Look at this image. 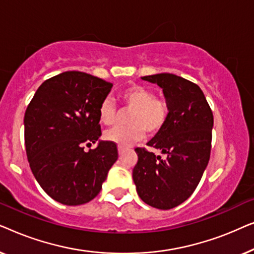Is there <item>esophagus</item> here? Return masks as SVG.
<instances>
[{
    "mask_svg": "<svg viewBox=\"0 0 254 254\" xmlns=\"http://www.w3.org/2000/svg\"><path fill=\"white\" fill-rule=\"evenodd\" d=\"M124 150H125V148L121 147V145H119V147H118V152H119V155L123 154Z\"/></svg>",
    "mask_w": 254,
    "mask_h": 254,
    "instance_id": "obj_1",
    "label": "esophagus"
}]
</instances>
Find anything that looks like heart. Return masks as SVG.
I'll use <instances>...</instances> for the list:
<instances>
[{
    "label": "heart",
    "mask_w": 254,
    "mask_h": 254,
    "mask_svg": "<svg viewBox=\"0 0 254 254\" xmlns=\"http://www.w3.org/2000/svg\"><path fill=\"white\" fill-rule=\"evenodd\" d=\"M121 99L127 109L133 110L129 117V126L114 127L104 133L109 142L127 147L144 137L145 130L156 135L168 123L170 109L166 100L155 97L150 89L143 85L131 84L121 93ZM100 124L111 126L117 118V110L112 99L105 98L98 107Z\"/></svg>",
    "instance_id": "b5f03b06"
}]
</instances>
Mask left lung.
<instances>
[{"label":"left lung","mask_w":254,"mask_h":254,"mask_svg":"<svg viewBox=\"0 0 254 254\" xmlns=\"http://www.w3.org/2000/svg\"><path fill=\"white\" fill-rule=\"evenodd\" d=\"M163 90L170 114L148 145L166 157L136 148L133 180L141 200L168 210L186 201L199 185L210 157L214 117L195 83L169 72L141 77Z\"/></svg>","instance_id":"obj_1"}]
</instances>
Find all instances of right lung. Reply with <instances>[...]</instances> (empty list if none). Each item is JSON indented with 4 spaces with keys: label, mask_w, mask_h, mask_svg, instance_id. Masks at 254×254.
<instances>
[{
    "label": "right lung",
    "mask_w": 254,
    "mask_h": 254,
    "mask_svg": "<svg viewBox=\"0 0 254 254\" xmlns=\"http://www.w3.org/2000/svg\"><path fill=\"white\" fill-rule=\"evenodd\" d=\"M113 84L82 71H64L45 81L24 117L30 168L58 202L78 206L98 195L118 159L117 144L99 140L98 107ZM98 140L95 149L84 144Z\"/></svg>",
    "instance_id": "add662e5"
}]
</instances>
